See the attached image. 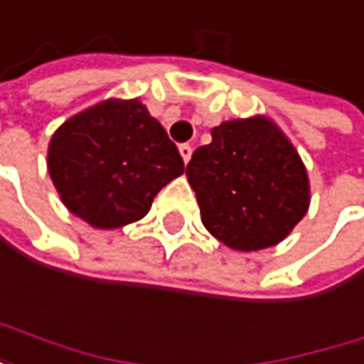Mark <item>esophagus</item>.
Here are the masks:
<instances>
[{
	"label": "esophagus",
	"instance_id": "esophagus-1",
	"mask_svg": "<svg viewBox=\"0 0 364 364\" xmlns=\"http://www.w3.org/2000/svg\"><path fill=\"white\" fill-rule=\"evenodd\" d=\"M191 154H193V148H191L188 144H182V146H180V156L184 159V163L191 161Z\"/></svg>",
	"mask_w": 364,
	"mask_h": 364
}]
</instances>
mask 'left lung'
Masks as SVG:
<instances>
[{
  "label": "left lung",
  "instance_id": "left-lung-1",
  "mask_svg": "<svg viewBox=\"0 0 364 364\" xmlns=\"http://www.w3.org/2000/svg\"><path fill=\"white\" fill-rule=\"evenodd\" d=\"M205 230L236 251L279 245L309 210L306 169L264 115L223 122L186 167Z\"/></svg>",
  "mask_w": 364,
  "mask_h": 364
}]
</instances>
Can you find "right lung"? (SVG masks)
<instances>
[{
  "label": "right lung",
  "instance_id": "add662e5",
  "mask_svg": "<svg viewBox=\"0 0 364 364\" xmlns=\"http://www.w3.org/2000/svg\"><path fill=\"white\" fill-rule=\"evenodd\" d=\"M47 167L64 205L98 230L144 218L159 191L184 173L176 144L137 98H111L64 122Z\"/></svg>",
  "mask_w": 364,
  "mask_h": 364
}]
</instances>
